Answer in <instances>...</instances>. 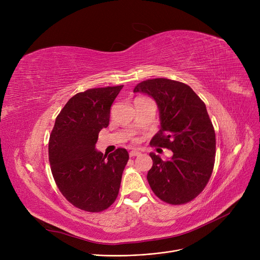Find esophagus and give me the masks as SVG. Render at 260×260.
Instances as JSON below:
<instances>
[{
	"label": "esophagus",
	"mask_w": 260,
	"mask_h": 260,
	"mask_svg": "<svg viewBox=\"0 0 260 260\" xmlns=\"http://www.w3.org/2000/svg\"><path fill=\"white\" fill-rule=\"evenodd\" d=\"M141 153L139 152V151H136V149H135V151H131L129 152V156L131 157H135V156H139Z\"/></svg>",
	"instance_id": "34e87169"
}]
</instances>
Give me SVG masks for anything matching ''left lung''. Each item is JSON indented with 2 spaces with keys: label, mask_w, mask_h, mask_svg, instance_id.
<instances>
[{
  "label": "left lung",
  "mask_w": 260,
  "mask_h": 260,
  "mask_svg": "<svg viewBox=\"0 0 260 260\" xmlns=\"http://www.w3.org/2000/svg\"><path fill=\"white\" fill-rule=\"evenodd\" d=\"M134 92L152 97L158 106L160 131L152 145L173 152L170 159L149 153L147 181L155 195L171 204L197 197L209 182L216 154L215 131L206 104L188 85L165 78L141 82Z\"/></svg>",
  "instance_id": "8db88e82"
}]
</instances>
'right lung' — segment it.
Here are the masks:
<instances>
[{"label":"right lung","instance_id":"add662e5","mask_svg":"<svg viewBox=\"0 0 260 260\" xmlns=\"http://www.w3.org/2000/svg\"><path fill=\"white\" fill-rule=\"evenodd\" d=\"M123 85L90 88L75 94L58 115L50 134L48 156L53 179L73 206L101 212L115 202L128 161L125 148L107 157L95 149L108 126L111 106Z\"/></svg>","mask_w":260,"mask_h":260}]
</instances>
